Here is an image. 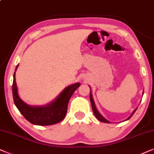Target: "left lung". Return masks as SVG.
<instances>
[{"instance_id":"obj_1","label":"left lung","mask_w":154,"mask_h":154,"mask_svg":"<svg viewBox=\"0 0 154 154\" xmlns=\"http://www.w3.org/2000/svg\"><path fill=\"white\" fill-rule=\"evenodd\" d=\"M89 88H90V94H89V99H90V102H91V108H92V111H93V112H94V114L95 116H96L97 119L100 120V122H104V123H107V124H109V123H111V122H109V121H108L107 119H105V118L104 117V116H103L102 115V114H101L100 113L98 112V110H97V107H96V105H95V103H94V99H93L92 94H91V87H89ZM137 108H138V107L136 108L135 109H134V110L133 111V112H132V113L131 114V115H130V116H129V117H128L127 119H126L125 121H126V120H129V119L131 118L132 116H133V114H134V113H135L136 111H137Z\"/></svg>"}]
</instances>
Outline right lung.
Here are the masks:
<instances>
[{
  "instance_id": "right-lung-1",
  "label": "right lung",
  "mask_w": 154,
  "mask_h": 154,
  "mask_svg": "<svg viewBox=\"0 0 154 154\" xmlns=\"http://www.w3.org/2000/svg\"><path fill=\"white\" fill-rule=\"evenodd\" d=\"M17 67L18 65L15 67L13 75V97L15 105L23 116L31 124L40 126L52 125L63 120L67 114L69 101L75 91L80 86V83L77 82L65 87L54 100L48 104L30 106L23 102L18 95L15 82V72Z\"/></svg>"
}]
</instances>
